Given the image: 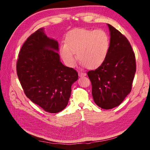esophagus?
Listing matches in <instances>:
<instances>
[{"label": "esophagus", "instance_id": "34e87169", "mask_svg": "<svg viewBox=\"0 0 150 150\" xmlns=\"http://www.w3.org/2000/svg\"><path fill=\"white\" fill-rule=\"evenodd\" d=\"M78 74H79V76H80V77H82V76H85L86 75V74L85 73V72H80V71H79V72H78Z\"/></svg>", "mask_w": 150, "mask_h": 150}]
</instances>
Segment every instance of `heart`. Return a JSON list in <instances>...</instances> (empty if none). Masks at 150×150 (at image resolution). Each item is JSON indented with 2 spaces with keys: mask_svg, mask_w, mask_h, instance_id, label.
Masks as SVG:
<instances>
[{
  "mask_svg": "<svg viewBox=\"0 0 150 150\" xmlns=\"http://www.w3.org/2000/svg\"><path fill=\"white\" fill-rule=\"evenodd\" d=\"M110 46V39L104 30L76 28L67 33L59 52L67 66H75L76 53L81 64L92 69L101 66L106 60Z\"/></svg>",
  "mask_w": 150,
  "mask_h": 150,
  "instance_id": "b5f03b06",
  "label": "heart"
}]
</instances>
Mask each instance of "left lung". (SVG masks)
Returning a JSON list of instances; mask_svg holds the SVG:
<instances>
[{"instance_id":"8db88e82","label":"left lung","mask_w":150,"mask_h":150,"mask_svg":"<svg viewBox=\"0 0 150 150\" xmlns=\"http://www.w3.org/2000/svg\"><path fill=\"white\" fill-rule=\"evenodd\" d=\"M108 25L111 39L107 57L96 69L88 72L94 101L105 110L119 106L131 92L137 68L129 40L114 27Z\"/></svg>"}]
</instances>
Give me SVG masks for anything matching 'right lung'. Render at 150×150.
Masks as SVG:
<instances>
[{
  "instance_id": "obj_1",
  "label": "right lung",
  "mask_w": 150,
  "mask_h": 150,
  "mask_svg": "<svg viewBox=\"0 0 150 150\" xmlns=\"http://www.w3.org/2000/svg\"><path fill=\"white\" fill-rule=\"evenodd\" d=\"M56 40L48 38L42 28L22 45L17 61L18 78L26 96L44 111H61L66 107L71 86L78 79L73 68L60 61Z\"/></svg>"
}]
</instances>
